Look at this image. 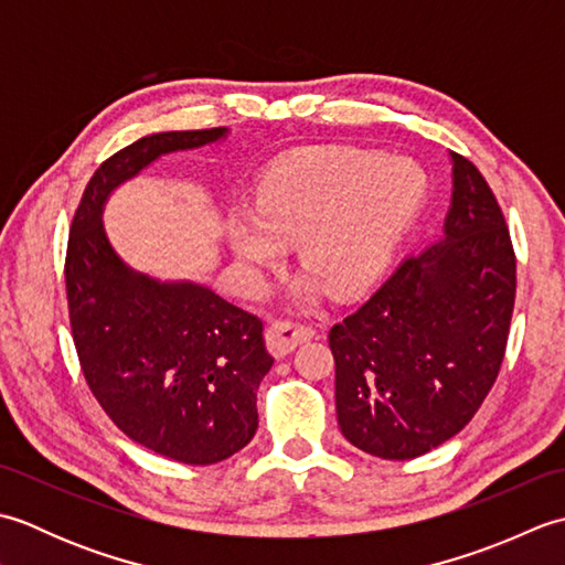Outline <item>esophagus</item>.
<instances>
[{"mask_svg": "<svg viewBox=\"0 0 565 565\" xmlns=\"http://www.w3.org/2000/svg\"><path fill=\"white\" fill-rule=\"evenodd\" d=\"M313 334L316 330L310 326H303V322L276 320L267 328V347L274 356H286L289 352H294L298 344L308 342Z\"/></svg>", "mask_w": 565, "mask_h": 565, "instance_id": "obj_1", "label": "esophagus"}]
</instances>
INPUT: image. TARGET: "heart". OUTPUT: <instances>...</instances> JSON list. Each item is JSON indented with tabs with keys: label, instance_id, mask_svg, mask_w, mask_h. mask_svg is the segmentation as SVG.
<instances>
[{
	"label": "heart",
	"instance_id": "1",
	"mask_svg": "<svg viewBox=\"0 0 565 565\" xmlns=\"http://www.w3.org/2000/svg\"><path fill=\"white\" fill-rule=\"evenodd\" d=\"M423 167L366 150L301 154L259 184L252 213L235 215L227 243L249 276L279 267L298 243L301 267L332 296L376 279L425 203Z\"/></svg>",
	"mask_w": 565,
	"mask_h": 565
}]
</instances>
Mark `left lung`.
<instances>
[{
  "label": "left lung",
  "instance_id": "left-lung-1",
  "mask_svg": "<svg viewBox=\"0 0 565 565\" xmlns=\"http://www.w3.org/2000/svg\"><path fill=\"white\" fill-rule=\"evenodd\" d=\"M449 158L444 235L330 330L340 429L379 459H415L459 435L505 356L518 286L510 231L476 164Z\"/></svg>",
  "mask_w": 565,
  "mask_h": 565
}]
</instances>
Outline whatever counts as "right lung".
<instances>
[{
	"mask_svg": "<svg viewBox=\"0 0 565 565\" xmlns=\"http://www.w3.org/2000/svg\"><path fill=\"white\" fill-rule=\"evenodd\" d=\"M225 136L170 130L111 154L84 189L65 257L72 340L94 398L124 435L189 466L218 463L255 437L257 388L274 364L264 326L209 286L130 269L102 213L116 186L162 154Z\"/></svg>",
	"mask_w": 565,
	"mask_h": 565,
	"instance_id": "right-lung-1",
	"label": "right lung"
}]
</instances>
